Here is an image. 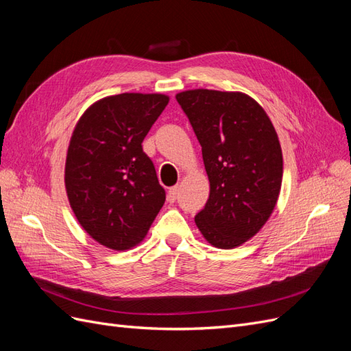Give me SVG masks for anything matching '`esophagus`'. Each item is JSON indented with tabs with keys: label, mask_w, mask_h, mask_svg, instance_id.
Listing matches in <instances>:
<instances>
[{
	"label": "esophagus",
	"mask_w": 351,
	"mask_h": 351,
	"mask_svg": "<svg viewBox=\"0 0 351 351\" xmlns=\"http://www.w3.org/2000/svg\"><path fill=\"white\" fill-rule=\"evenodd\" d=\"M177 196H178V187L177 186H174V187H171V189L168 190V195H167L168 202H176Z\"/></svg>",
	"instance_id": "esophagus-1"
}]
</instances>
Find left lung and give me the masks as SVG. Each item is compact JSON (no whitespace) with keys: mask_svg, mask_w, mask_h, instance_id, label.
<instances>
[{"mask_svg":"<svg viewBox=\"0 0 351 351\" xmlns=\"http://www.w3.org/2000/svg\"><path fill=\"white\" fill-rule=\"evenodd\" d=\"M202 146L209 197L195 222L208 243L234 249L265 226L277 205L282 152L269 117L241 92L176 95Z\"/></svg>","mask_w":351,"mask_h":351,"instance_id":"obj_1","label":"left lung"}]
</instances>
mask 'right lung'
Here are the masks:
<instances>
[{"label":"right lung","instance_id":"obj_1","mask_svg":"<svg viewBox=\"0 0 351 351\" xmlns=\"http://www.w3.org/2000/svg\"><path fill=\"white\" fill-rule=\"evenodd\" d=\"M169 98L120 93L102 98L74 127L64 183L79 224L102 246L127 250L147 234L165 202L142 142Z\"/></svg>","mask_w":351,"mask_h":351}]
</instances>
